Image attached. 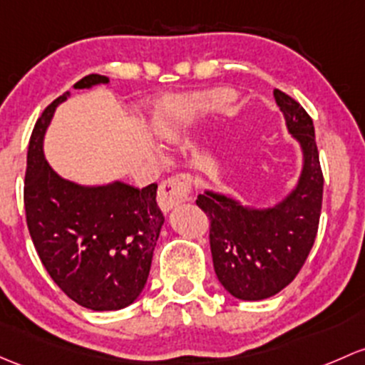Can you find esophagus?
Returning a JSON list of instances; mask_svg holds the SVG:
<instances>
[{"label": "esophagus", "mask_w": 365, "mask_h": 365, "mask_svg": "<svg viewBox=\"0 0 365 365\" xmlns=\"http://www.w3.org/2000/svg\"><path fill=\"white\" fill-rule=\"evenodd\" d=\"M190 183H192V178L187 173H178V175H173L164 180L157 190V202H159L160 210L170 212L180 202L187 201L190 194Z\"/></svg>", "instance_id": "1"}]
</instances>
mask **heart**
Here are the masks:
<instances>
[{
	"label": "heart",
	"mask_w": 365,
	"mask_h": 365,
	"mask_svg": "<svg viewBox=\"0 0 365 365\" xmlns=\"http://www.w3.org/2000/svg\"><path fill=\"white\" fill-rule=\"evenodd\" d=\"M231 92L217 91L199 96H176L166 99L153 113V129L164 138H175L187 131L199 115L225 105Z\"/></svg>",
	"instance_id": "heart-1"
}]
</instances>
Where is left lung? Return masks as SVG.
<instances>
[{
	"label": "left lung",
	"mask_w": 365,
	"mask_h": 365,
	"mask_svg": "<svg viewBox=\"0 0 365 365\" xmlns=\"http://www.w3.org/2000/svg\"><path fill=\"white\" fill-rule=\"evenodd\" d=\"M289 131L301 141L304 170L297 189L279 206L248 210L225 195L199 194L195 205L208 215L210 248L218 282L243 301H260L285 289L304 266L318 232L324 173L308 112L274 89Z\"/></svg>",
	"instance_id": "8db88e82"
}]
</instances>
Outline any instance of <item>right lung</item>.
<instances>
[{
    "label": "right lung",
    "mask_w": 365,
    "mask_h": 365,
    "mask_svg": "<svg viewBox=\"0 0 365 365\" xmlns=\"http://www.w3.org/2000/svg\"><path fill=\"white\" fill-rule=\"evenodd\" d=\"M87 75L75 89L106 83ZM53 99L34 124L24 183L26 222L38 257L68 297L94 312L129 306L143 290L164 217L155 201L157 185L113 183L80 187L61 178L41 150Z\"/></svg>",
    "instance_id": "right-lung-1"
}]
</instances>
